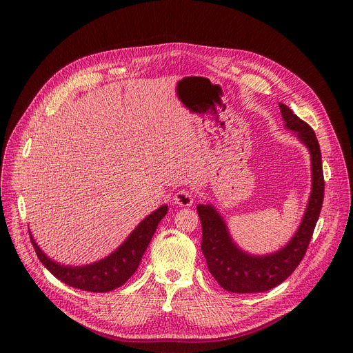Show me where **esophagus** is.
<instances>
[{"mask_svg": "<svg viewBox=\"0 0 353 353\" xmlns=\"http://www.w3.org/2000/svg\"><path fill=\"white\" fill-rule=\"evenodd\" d=\"M174 203L180 207H190L193 204V200H194V196L192 192L189 190H180L174 194L173 197Z\"/></svg>", "mask_w": 353, "mask_h": 353, "instance_id": "esophagus-1", "label": "esophagus"}]
</instances>
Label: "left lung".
Wrapping results in <instances>:
<instances>
[{
  "label": "left lung",
  "mask_w": 353,
  "mask_h": 353,
  "mask_svg": "<svg viewBox=\"0 0 353 353\" xmlns=\"http://www.w3.org/2000/svg\"><path fill=\"white\" fill-rule=\"evenodd\" d=\"M285 126L307 145L312 160V192L303 220L292 240L275 254L252 256L239 250L228 236L225 224L217 211L208 205H197L201 221V250L208 271L227 291L236 294L265 292L279 285L295 271L307 252L323 203L325 180L318 139L314 129L284 103H279Z\"/></svg>",
  "instance_id": "obj_1"
}]
</instances>
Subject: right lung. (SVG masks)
I'll return each instance as SVG.
<instances>
[{"mask_svg": "<svg viewBox=\"0 0 353 353\" xmlns=\"http://www.w3.org/2000/svg\"><path fill=\"white\" fill-rule=\"evenodd\" d=\"M166 213L168 205L159 207L133 230L128 240L114 252L105 260L86 267H65L57 264L39 250L32 236L30 237L39 261L62 283L82 291L109 292L122 287L136 272L159 223Z\"/></svg>", "mask_w": 353, "mask_h": 353, "instance_id": "add662e5", "label": "right lung"}]
</instances>
